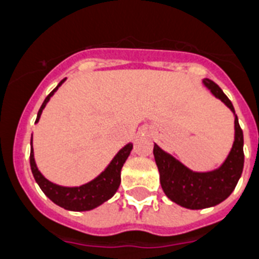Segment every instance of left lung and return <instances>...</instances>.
<instances>
[{
  "label": "left lung",
  "instance_id": "left-lung-1",
  "mask_svg": "<svg viewBox=\"0 0 259 259\" xmlns=\"http://www.w3.org/2000/svg\"><path fill=\"white\" fill-rule=\"evenodd\" d=\"M202 83L234 114V142L225 161L210 172H193L159 145H153L164 193L170 201L187 209L210 208L226 200L234 191L243 169V134L234 107L213 80L205 78Z\"/></svg>",
  "mask_w": 259,
  "mask_h": 259
}]
</instances>
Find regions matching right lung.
Returning <instances> with one entry per match:
<instances>
[{"label": "right lung", "mask_w": 259, "mask_h": 259, "mask_svg": "<svg viewBox=\"0 0 259 259\" xmlns=\"http://www.w3.org/2000/svg\"><path fill=\"white\" fill-rule=\"evenodd\" d=\"M66 79L61 80L59 84L55 87L44 100V103L40 106L39 111H38L37 120H39L40 114L44 111L45 106L48 104L50 98L54 95V93L58 90V87L61 86L62 83L65 82ZM132 151V144L128 143L124 145L119 152L115 155V157L111 160V163L107 165L106 169L100 173L99 176L95 177L94 180L90 183L83 184L80 187H62V185H57V184L49 181L42 173L38 170L35 160H34V151H33V135H31V151H30V168L33 172V176L39 185L46 196L50 198L51 201L57 204L58 206H61L63 209L72 211H86L95 209L96 206H99L107 200H110L115 193H116L117 188L120 185V170L123 164L125 163V160L130 156Z\"/></svg>", "instance_id": "right-lung-1"}]
</instances>
